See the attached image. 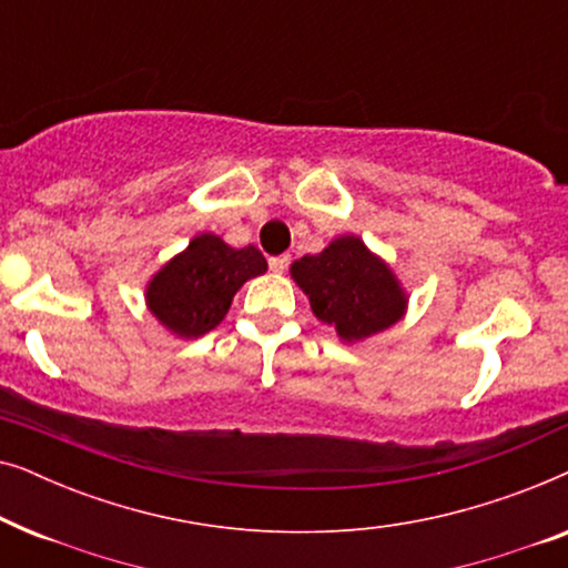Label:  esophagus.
I'll return each instance as SVG.
<instances>
[{
  "mask_svg": "<svg viewBox=\"0 0 568 568\" xmlns=\"http://www.w3.org/2000/svg\"><path fill=\"white\" fill-rule=\"evenodd\" d=\"M268 266L271 271H276V274H282V271H286V266H290V255H274V258H268Z\"/></svg>",
  "mask_w": 568,
  "mask_h": 568,
  "instance_id": "1",
  "label": "esophagus"
}]
</instances>
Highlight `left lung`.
I'll return each instance as SVG.
<instances>
[{
  "mask_svg": "<svg viewBox=\"0 0 568 568\" xmlns=\"http://www.w3.org/2000/svg\"><path fill=\"white\" fill-rule=\"evenodd\" d=\"M292 278L307 294L317 321L336 325L348 344L390 328L406 313L398 278L354 235L333 240L317 255H302L292 263Z\"/></svg>",
  "mask_w": 568,
  "mask_h": 568,
  "instance_id": "obj_1",
  "label": "left lung"
}]
</instances>
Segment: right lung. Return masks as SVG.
Returning a JSON list of instances; mask_svg holds the SVG:
<instances>
[{
    "label": "right lung",
    "mask_w": 568,
    "mask_h": 568,
    "mask_svg": "<svg viewBox=\"0 0 568 568\" xmlns=\"http://www.w3.org/2000/svg\"><path fill=\"white\" fill-rule=\"evenodd\" d=\"M266 266L253 245L235 251L206 232L158 271L146 286V305L175 336L199 338L222 323L235 292Z\"/></svg>",
    "instance_id": "1"
}]
</instances>
